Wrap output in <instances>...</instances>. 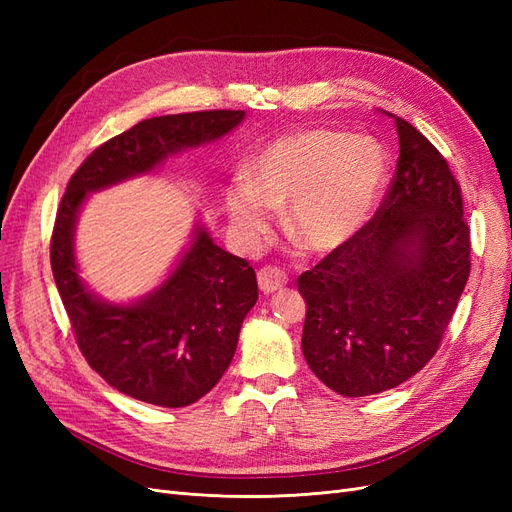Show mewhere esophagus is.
<instances>
[{
	"mask_svg": "<svg viewBox=\"0 0 512 512\" xmlns=\"http://www.w3.org/2000/svg\"><path fill=\"white\" fill-rule=\"evenodd\" d=\"M286 282H288L286 273L277 267H262L258 271V286L265 294L282 290L286 286Z\"/></svg>",
	"mask_w": 512,
	"mask_h": 512,
	"instance_id": "34e87169",
	"label": "esophagus"
}]
</instances>
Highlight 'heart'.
Masks as SVG:
<instances>
[{
    "instance_id": "b5f03b06",
    "label": "heart",
    "mask_w": 512,
    "mask_h": 512,
    "mask_svg": "<svg viewBox=\"0 0 512 512\" xmlns=\"http://www.w3.org/2000/svg\"><path fill=\"white\" fill-rule=\"evenodd\" d=\"M389 173L386 151L371 138L337 130H299L275 138L226 190L232 232L254 245L288 207L290 235L309 252L327 254L369 222Z\"/></svg>"
}]
</instances>
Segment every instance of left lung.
<instances>
[{
  "mask_svg": "<svg viewBox=\"0 0 512 512\" xmlns=\"http://www.w3.org/2000/svg\"><path fill=\"white\" fill-rule=\"evenodd\" d=\"M386 115L395 119L399 158L376 215L299 275L305 361L344 397L395 389L421 371L470 277L461 185L412 123Z\"/></svg>",
  "mask_w": 512,
  "mask_h": 512,
  "instance_id": "8db88e82",
  "label": "left lung"
}]
</instances>
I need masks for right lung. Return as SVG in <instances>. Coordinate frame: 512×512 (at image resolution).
<instances>
[{
  "label": "right lung",
  "instance_id": "add662e5",
  "mask_svg": "<svg viewBox=\"0 0 512 512\" xmlns=\"http://www.w3.org/2000/svg\"><path fill=\"white\" fill-rule=\"evenodd\" d=\"M245 111L151 117L106 141L76 168L51 237V269L76 344L89 367L123 395L183 408L220 382L235 356L243 318L258 301L250 262L224 252L196 228L190 250L168 280L141 301L113 305L76 273L74 224L87 192L151 173L173 153L218 141Z\"/></svg>",
  "mask_w": 512,
  "mask_h": 512
}]
</instances>
